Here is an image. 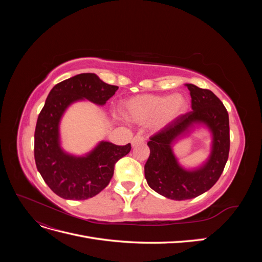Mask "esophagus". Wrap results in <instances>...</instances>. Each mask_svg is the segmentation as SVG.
I'll use <instances>...</instances> for the list:
<instances>
[{
  "mask_svg": "<svg viewBox=\"0 0 262 262\" xmlns=\"http://www.w3.org/2000/svg\"><path fill=\"white\" fill-rule=\"evenodd\" d=\"M142 143H144V137L141 136V134H138V136L134 137V138L132 139V141H131L132 146H136V145L142 144Z\"/></svg>",
  "mask_w": 262,
  "mask_h": 262,
  "instance_id": "esophagus-1",
  "label": "esophagus"
}]
</instances>
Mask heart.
Returning a JSON list of instances; mask_svg holds the SVG:
<instances>
[{
	"label": "heart",
	"instance_id": "b5f03b06",
	"mask_svg": "<svg viewBox=\"0 0 262 262\" xmlns=\"http://www.w3.org/2000/svg\"><path fill=\"white\" fill-rule=\"evenodd\" d=\"M187 109V99L181 94L141 95L126 100L123 114L131 122L150 123L160 129L175 120Z\"/></svg>",
	"mask_w": 262,
	"mask_h": 262
}]
</instances>
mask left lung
Instances as JSON below:
<instances>
[{
	"label": "left lung",
	"mask_w": 262,
	"mask_h": 262,
	"mask_svg": "<svg viewBox=\"0 0 262 262\" xmlns=\"http://www.w3.org/2000/svg\"><path fill=\"white\" fill-rule=\"evenodd\" d=\"M191 95V112L153 134L147 142L149 156L144 166L145 178L154 191L172 200L192 199L208 191L219 180L229 153V120L223 102L210 90L187 84ZM193 122H204L213 133V150L207 165L195 172H186L178 165L171 142Z\"/></svg>",
	"instance_id": "8db88e82"
}]
</instances>
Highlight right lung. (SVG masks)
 I'll use <instances>...</instances> for the list:
<instances>
[{
    "instance_id": "obj_1",
    "label": "right lung",
    "mask_w": 262,
    "mask_h": 262,
    "mask_svg": "<svg viewBox=\"0 0 262 262\" xmlns=\"http://www.w3.org/2000/svg\"><path fill=\"white\" fill-rule=\"evenodd\" d=\"M117 90L96 74L82 73L58 83L46 99L35 130V162L46 184L63 199L85 200L99 193L113 178L116 163L131 150L130 143L101 142L87 156L73 157L59 146V121L70 104L86 98L104 105Z\"/></svg>"
}]
</instances>
